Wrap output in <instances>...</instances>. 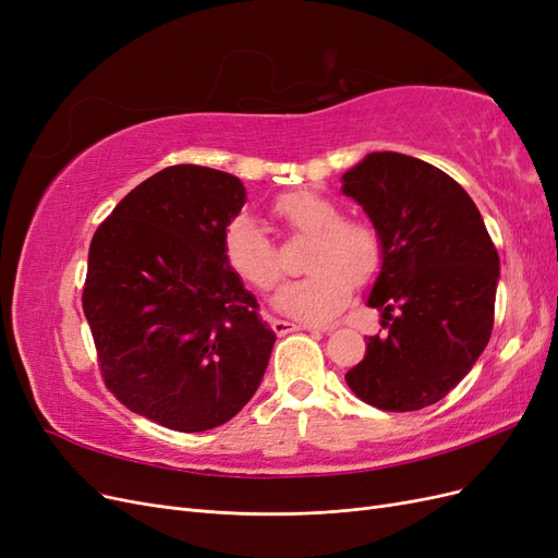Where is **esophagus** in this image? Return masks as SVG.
I'll list each match as a JSON object with an SVG mask.
<instances>
[{"label":"esophagus","mask_w":558,"mask_h":558,"mask_svg":"<svg viewBox=\"0 0 558 558\" xmlns=\"http://www.w3.org/2000/svg\"><path fill=\"white\" fill-rule=\"evenodd\" d=\"M305 326H298V324H291V320H283V318H272V330L281 337V335H289V332H295V330H302Z\"/></svg>","instance_id":"1"}]
</instances>
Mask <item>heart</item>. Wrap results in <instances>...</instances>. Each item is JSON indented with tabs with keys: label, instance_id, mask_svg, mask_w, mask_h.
<instances>
[{
	"label": "heart",
	"instance_id": "1",
	"mask_svg": "<svg viewBox=\"0 0 558 558\" xmlns=\"http://www.w3.org/2000/svg\"><path fill=\"white\" fill-rule=\"evenodd\" d=\"M272 214L291 234L310 238L302 260L310 275L283 286L277 307L302 324H326L347 307L351 283L365 286L377 277L384 263L381 234L361 218H344L337 202L316 191L279 195ZM223 258L253 291L272 293L281 283L279 248L248 216L226 226Z\"/></svg>",
	"mask_w": 558,
	"mask_h": 558
}]
</instances>
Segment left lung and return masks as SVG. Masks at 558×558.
Here are the masks:
<instances>
[{"instance_id": "left-lung-1", "label": "left lung", "mask_w": 558, "mask_h": 558, "mask_svg": "<svg viewBox=\"0 0 558 558\" xmlns=\"http://www.w3.org/2000/svg\"><path fill=\"white\" fill-rule=\"evenodd\" d=\"M342 181V193L381 234L384 263L367 305L388 328L367 337L363 361L344 379L377 410H424L470 373L488 344L498 251L475 202L424 160L369 154Z\"/></svg>"}]
</instances>
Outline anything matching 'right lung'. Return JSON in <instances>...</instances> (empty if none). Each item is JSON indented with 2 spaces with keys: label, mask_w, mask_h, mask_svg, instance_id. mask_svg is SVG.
Masks as SVG:
<instances>
[{
  "label": "right lung",
  "mask_w": 558,
  "mask_h": 558,
  "mask_svg": "<svg viewBox=\"0 0 558 558\" xmlns=\"http://www.w3.org/2000/svg\"><path fill=\"white\" fill-rule=\"evenodd\" d=\"M238 177L172 165L130 191L93 234L83 314L105 386L179 433L226 424L256 393L275 332L223 258Z\"/></svg>",
  "instance_id": "add662e5"
}]
</instances>
